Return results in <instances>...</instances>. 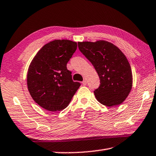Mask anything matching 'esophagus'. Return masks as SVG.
Returning a JSON list of instances; mask_svg holds the SVG:
<instances>
[{
    "label": "esophagus",
    "instance_id": "esophagus-1",
    "mask_svg": "<svg viewBox=\"0 0 156 156\" xmlns=\"http://www.w3.org/2000/svg\"><path fill=\"white\" fill-rule=\"evenodd\" d=\"M82 84H83V85H86V84H87V81L85 80H84L83 82H82Z\"/></svg>",
    "mask_w": 156,
    "mask_h": 156
}]
</instances>
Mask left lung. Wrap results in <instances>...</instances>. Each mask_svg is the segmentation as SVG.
Masks as SVG:
<instances>
[{
    "mask_svg": "<svg viewBox=\"0 0 156 156\" xmlns=\"http://www.w3.org/2000/svg\"><path fill=\"white\" fill-rule=\"evenodd\" d=\"M78 45L100 78L99 87L94 91L98 101L107 107L120 105L132 87L131 69L126 56L107 41L79 42Z\"/></svg>",
    "mask_w": 156,
    "mask_h": 156,
    "instance_id": "1",
    "label": "left lung"
}]
</instances>
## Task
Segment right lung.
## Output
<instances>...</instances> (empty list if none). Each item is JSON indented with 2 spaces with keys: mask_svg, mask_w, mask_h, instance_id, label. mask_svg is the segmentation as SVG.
I'll use <instances>...</instances> for the list:
<instances>
[{
  "mask_svg": "<svg viewBox=\"0 0 156 156\" xmlns=\"http://www.w3.org/2000/svg\"><path fill=\"white\" fill-rule=\"evenodd\" d=\"M77 49V43L55 40L41 49L27 72L31 96L41 107L50 112L64 109L70 103L80 83L72 80L67 64Z\"/></svg>",
  "mask_w": 156,
  "mask_h": 156,
  "instance_id": "obj_1",
  "label": "right lung"
}]
</instances>
